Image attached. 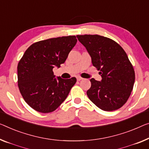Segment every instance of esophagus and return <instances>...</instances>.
<instances>
[{"label":"esophagus","mask_w":149,"mask_h":149,"mask_svg":"<svg viewBox=\"0 0 149 149\" xmlns=\"http://www.w3.org/2000/svg\"><path fill=\"white\" fill-rule=\"evenodd\" d=\"M77 81H80V80H82V79H84V78H82V77H77Z\"/></svg>","instance_id":"obj_1"}]
</instances>
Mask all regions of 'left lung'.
I'll list each match as a JSON object with an SVG mask.
<instances>
[{
    "label": "left lung",
    "instance_id": "obj_1",
    "mask_svg": "<svg viewBox=\"0 0 149 149\" xmlns=\"http://www.w3.org/2000/svg\"><path fill=\"white\" fill-rule=\"evenodd\" d=\"M90 54L93 65L100 72V81L90 79L89 99L101 110L119 109L128 100L133 89L135 74L123 47L112 39L98 35H77Z\"/></svg>",
    "mask_w": 149,
    "mask_h": 149
}]
</instances>
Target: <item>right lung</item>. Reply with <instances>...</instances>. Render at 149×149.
<instances>
[{"label": "right lung", "mask_w": 149, "mask_h": 149, "mask_svg": "<svg viewBox=\"0 0 149 149\" xmlns=\"http://www.w3.org/2000/svg\"><path fill=\"white\" fill-rule=\"evenodd\" d=\"M76 43L74 35L57 37L36 42L25 51L17 66L18 86L33 109L52 112L68 97L76 78H56L53 69L65 61Z\"/></svg>", "instance_id": "right-lung-1"}]
</instances>
